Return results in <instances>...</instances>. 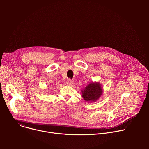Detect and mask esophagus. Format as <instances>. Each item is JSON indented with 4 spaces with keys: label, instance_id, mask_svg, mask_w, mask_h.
<instances>
[{
    "label": "esophagus",
    "instance_id": "obj_1",
    "mask_svg": "<svg viewBox=\"0 0 149 149\" xmlns=\"http://www.w3.org/2000/svg\"><path fill=\"white\" fill-rule=\"evenodd\" d=\"M67 85H68V86H71V85L73 84V81L71 79H68L67 81Z\"/></svg>",
    "mask_w": 149,
    "mask_h": 149
}]
</instances>
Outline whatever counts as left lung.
Listing matches in <instances>:
<instances>
[{
    "mask_svg": "<svg viewBox=\"0 0 149 149\" xmlns=\"http://www.w3.org/2000/svg\"><path fill=\"white\" fill-rule=\"evenodd\" d=\"M102 94V88L98 82H91L82 90V97L86 101L93 102L97 101Z\"/></svg>",
    "mask_w": 149,
    "mask_h": 149,
    "instance_id": "left-lung-1",
    "label": "left lung"
}]
</instances>
